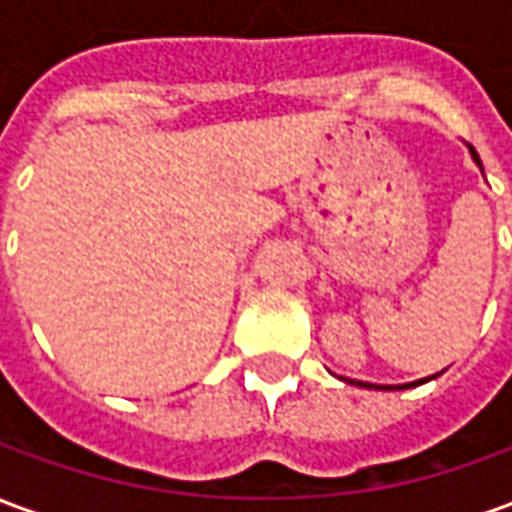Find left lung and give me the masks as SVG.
<instances>
[{
    "label": "left lung",
    "mask_w": 512,
    "mask_h": 512,
    "mask_svg": "<svg viewBox=\"0 0 512 512\" xmlns=\"http://www.w3.org/2000/svg\"><path fill=\"white\" fill-rule=\"evenodd\" d=\"M469 150H472V158H474V164H477V167L483 169V161H480V156H477V153H474V147H469ZM441 373H444V370H441ZM436 376H439V373H436ZM436 376H428V378H419V381H411V384H397V386H381V384H370V381H354V378H343L345 384H354V386H362V389H386V392H389V389H408V386H419V384H425V381H430V378H436Z\"/></svg>",
    "instance_id": "left-lung-1"
}]
</instances>
